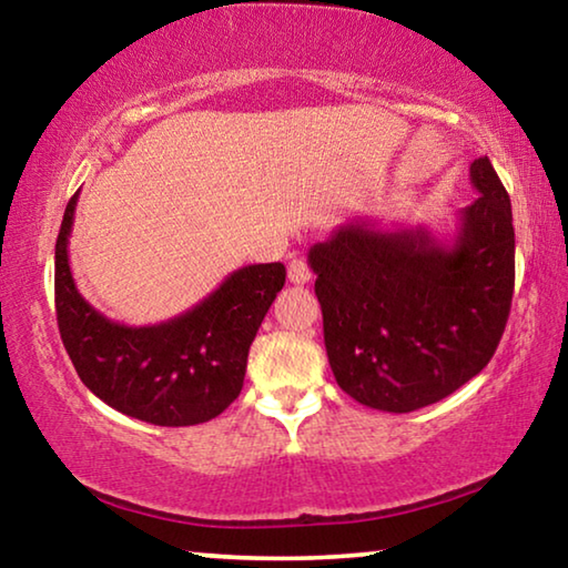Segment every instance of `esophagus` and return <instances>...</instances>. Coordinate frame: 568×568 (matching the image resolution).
Listing matches in <instances>:
<instances>
[{
    "label": "esophagus",
    "instance_id": "obj_1",
    "mask_svg": "<svg viewBox=\"0 0 568 568\" xmlns=\"http://www.w3.org/2000/svg\"><path fill=\"white\" fill-rule=\"evenodd\" d=\"M311 267H307V263L303 261V257H293L291 263H287V281L295 283V285H305L311 283Z\"/></svg>",
    "mask_w": 568,
    "mask_h": 568
}]
</instances>
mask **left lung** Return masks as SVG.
<instances>
[{"label":"left lung","instance_id":"1","mask_svg":"<svg viewBox=\"0 0 568 568\" xmlns=\"http://www.w3.org/2000/svg\"><path fill=\"white\" fill-rule=\"evenodd\" d=\"M470 182L480 195L450 240L361 217L307 253L333 376L363 406H430L494 358L514 297L511 200L488 158Z\"/></svg>","mask_w":568,"mask_h":568}]
</instances>
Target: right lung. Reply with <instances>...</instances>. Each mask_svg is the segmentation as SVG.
Segmentation results:
<instances>
[{
	"label": "right lung",
	"instance_id": "obj_1",
	"mask_svg": "<svg viewBox=\"0 0 568 568\" xmlns=\"http://www.w3.org/2000/svg\"><path fill=\"white\" fill-rule=\"evenodd\" d=\"M77 197L67 203L54 245L57 325L77 376L114 410L152 426L220 416L243 390L250 343L283 291L285 265L240 267L187 313L130 328L104 318L77 291L67 255Z\"/></svg>",
	"mask_w": 568,
	"mask_h": 568
}]
</instances>
